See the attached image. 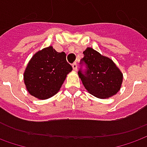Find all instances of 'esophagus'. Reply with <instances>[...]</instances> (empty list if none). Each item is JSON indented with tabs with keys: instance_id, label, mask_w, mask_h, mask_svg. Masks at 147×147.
Returning a JSON list of instances; mask_svg holds the SVG:
<instances>
[{
	"instance_id": "1",
	"label": "esophagus",
	"mask_w": 147,
	"mask_h": 147,
	"mask_svg": "<svg viewBox=\"0 0 147 147\" xmlns=\"http://www.w3.org/2000/svg\"><path fill=\"white\" fill-rule=\"evenodd\" d=\"M72 67H73L74 71H76V70H77V63H76V62L72 63Z\"/></svg>"
}]
</instances>
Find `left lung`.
<instances>
[{
	"label": "left lung",
	"mask_w": 147,
	"mask_h": 147,
	"mask_svg": "<svg viewBox=\"0 0 147 147\" xmlns=\"http://www.w3.org/2000/svg\"><path fill=\"white\" fill-rule=\"evenodd\" d=\"M83 54L78 74L88 92L103 99L115 95L120 90L123 79L115 63L90 47Z\"/></svg>",
	"instance_id": "obj_1"
}]
</instances>
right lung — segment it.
Masks as SVG:
<instances>
[{"label": "right lung", "mask_w": 147, "mask_h": 147, "mask_svg": "<svg viewBox=\"0 0 147 147\" xmlns=\"http://www.w3.org/2000/svg\"><path fill=\"white\" fill-rule=\"evenodd\" d=\"M71 70L65 53L49 47L32 57L24 73V82L30 94L41 100L48 99L59 91Z\"/></svg>", "instance_id": "obj_1"}]
</instances>
